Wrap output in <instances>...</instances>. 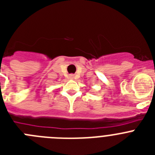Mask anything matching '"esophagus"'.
I'll list each match as a JSON object with an SVG mask.
<instances>
[{"label": "esophagus", "instance_id": "obj_1", "mask_svg": "<svg viewBox=\"0 0 155 155\" xmlns=\"http://www.w3.org/2000/svg\"><path fill=\"white\" fill-rule=\"evenodd\" d=\"M71 78H74V75H71Z\"/></svg>", "mask_w": 155, "mask_h": 155}]
</instances>
